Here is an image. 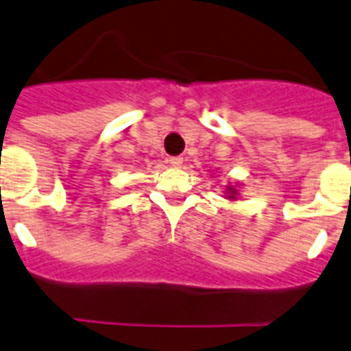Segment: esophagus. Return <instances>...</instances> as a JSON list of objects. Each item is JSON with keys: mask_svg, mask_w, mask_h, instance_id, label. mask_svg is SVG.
<instances>
[{"mask_svg": "<svg viewBox=\"0 0 351 351\" xmlns=\"http://www.w3.org/2000/svg\"><path fill=\"white\" fill-rule=\"evenodd\" d=\"M167 162H169L171 165H175V167H180V165L184 164V158H182V156H171Z\"/></svg>", "mask_w": 351, "mask_h": 351, "instance_id": "obj_1", "label": "esophagus"}]
</instances>
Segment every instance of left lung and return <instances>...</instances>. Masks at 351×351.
Returning <instances> with one entry per match:
<instances>
[{
    "label": "left lung",
    "mask_w": 351,
    "mask_h": 351,
    "mask_svg": "<svg viewBox=\"0 0 351 351\" xmlns=\"http://www.w3.org/2000/svg\"><path fill=\"white\" fill-rule=\"evenodd\" d=\"M226 195H228V198H230V200H237V195H239V191H237V187L228 186L226 187Z\"/></svg>",
    "instance_id": "left-lung-1"
}]
</instances>
